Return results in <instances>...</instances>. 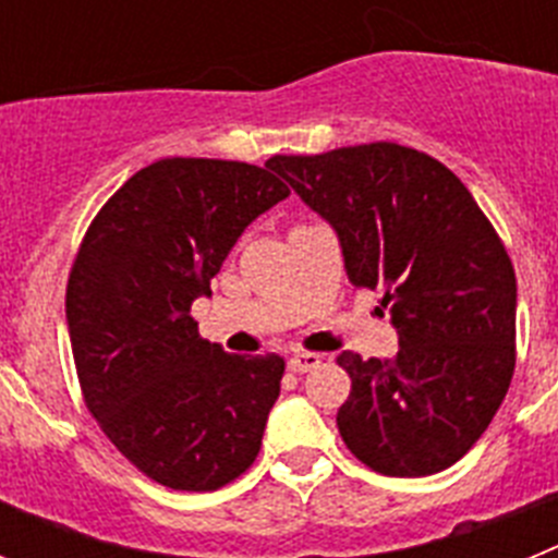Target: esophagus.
<instances>
[{
    "instance_id": "obj_1",
    "label": "esophagus",
    "mask_w": 558,
    "mask_h": 558,
    "mask_svg": "<svg viewBox=\"0 0 558 558\" xmlns=\"http://www.w3.org/2000/svg\"><path fill=\"white\" fill-rule=\"evenodd\" d=\"M318 363H322V354L295 352V354H290L288 368H290V372H295V374H304V372H310V368L318 366Z\"/></svg>"
}]
</instances>
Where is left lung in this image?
I'll list each match as a JSON object with an SVG mask.
<instances>
[{"label": "left lung", "instance_id": "obj_1", "mask_svg": "<svg viewBox=\"0 0 558 558\" xmlns=\"http://www.w3.org/2000/svg\"><path fill=\"white\" fill-rule=\"evenodd\" d=\"M299 198L338 234L354 288L383 290L399 352H340L352 393L349 450L374 472L422 477L470 452L514 374L517 279L500 236L456 172L393 142L274 156Z\"/></svg>", "mask_w": 558, "mask_h": 558}]
</instances>
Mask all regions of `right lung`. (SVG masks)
Masks as SVG:
<instances>
[{"label": "right lung", "instance_id": "add662e5", "mask_svg": "<svg viewBox=\"0 0 558 558\" xmlns=\"http://www.w3.org/2000/svg\"><path fill=\"white\" fill-rule=\"evenodd\" d=\"M290 195L274 170L161 159L113 192L88 226L66 284L77 379L111 445L150 481L220 489L263 447L279 354L223 352L190 307L263 211Z\"/></svg>", "mask_w": 558, "mask_h": 558}]
</instances>
